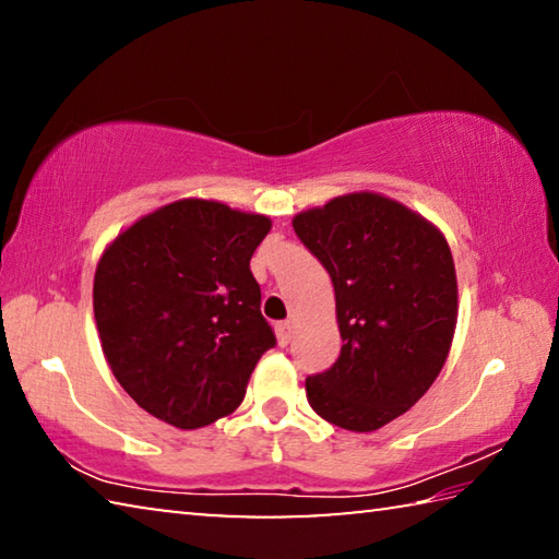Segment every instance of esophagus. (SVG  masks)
Returning a JSON list of instances; mask_svg holds the SVG:
<instances>
[{
    "instance_id": "34e87169",
    "label": "esophagus",
    "mask_w": 559,
    "mask_h": 559,
    "mask_svg": "<svg viewBox=\"0 0 559 559\" xmlns=\"http://www.w3.org/2000/svg\"><path fill=\"white\" fill-rule=\"evenodd\" d=\"M276 337H278L281 345H288L290 343V337H293V323H290V320H283V323L276 325Z\"/></svg>"
}]
</instances>
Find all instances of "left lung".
Masks as SVG:
<instances>
[{
    "mask_svg": "<svg viewBox=\"0 0 559 559\" xmlns=\"http://www.w3.org/2000/svg\"><path fill=\"white\" fill-rule=\"evenodd\" d=\"M333 278L343 349L306 380L308 404L347 431H377L427 394L447 362L459 316L453 257L421 214L353 192L293 216Z\"/></svg>",
    "mask_w": 559,
    "mask_h": 559,
    "instance_id": "obj_1",
    "label": "left lung"
}]
</instances>
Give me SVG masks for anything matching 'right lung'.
<instances>
[{"label":"right lung","mask_w":559,"mask_h":559,"mask_svg":"<svg viewBox=\"0 0 559 559\" xmlns=\"http://www.w3.org/2000/svg\"><path fill=\"white\" fill-rule=\"evenodd\" d=\"M271 219L212 200H179L116 236L93 278L103 355L138 406L177 429L231 414L261 355L251 257Z\"/></svg>","instance_id":"right-lung-1"}]
</instances>
